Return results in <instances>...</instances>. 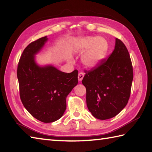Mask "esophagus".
<instances>
[{
  "mask_svg": "<svg viewBox=\"0 0 152 152\" xmlns=\"http://www.w3.org/2000/svg\"><path fill=\"white\" fill-rule=\"evenodd\" d=\"M83 76H84V74H83V72H80L78 74V80L80 82H81L82 80H83Z\"/></svg>",
  "mask_w": 152,
  "mask_h": 152,
  "instance_id": "obj_1",
  "label": "esophagus"
}]
</instances>
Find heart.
<instances>
[{"instance_id": "b5f03b06", "label": "heart", "mask_w": 152, "mask_h": 152, "mask_svg": "<svg viewBox=\"0 0 152 152\" xmlns=\"http://www.w3.org/2000/svg\"><path fill=\"white\" fill-rule=\"evenodd\" d=\"M77 49L83 52L90 49L82 57V62L86 66L94 68L103 59L107 52L108 44L101 38L88 37L81 38L76 44Z\"/></svg>"}]
</instances>
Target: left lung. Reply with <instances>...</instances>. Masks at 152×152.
Listing matches in <instances>:
<instances>
[{"label": "left lung", "mask_w": 152, "mask_h": 152, "mask_svg": "<svg viewBox=\"0 0 152 152\" xmlns=\"http://www.w3.org/2000/svg\"><path fill=\"white\" fill-rule=\"evenodd\" d=\"M85 72L82 82L89 112L102 120L118 114L129 99L133 79L130 55L123 42L115 38V48L108 59Z\"/></svg>", "instance_id": "1"}]
</instances>
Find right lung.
Here are the masks:
<instances>
[{
  "instance_id": "right-lung-1",
  "label": "right lung",
  "mask_w": 152,
  "mask_h": 152,
  "mask_svg": "<svg viewBox=\"0 0 152 152\" xmlns=\"http://www.w3.org/2000/svg\"><path fill=\"white\" fill-rule=\"evenodd\" d=\"M46 37L29 44L19 61L17 76L19 95L24 107L42 122L51 123L62 117L66 98L78 84V70L61 72L51 65L39 66L34 55L46 42Z\"/></svg>"
}]
</instances>
